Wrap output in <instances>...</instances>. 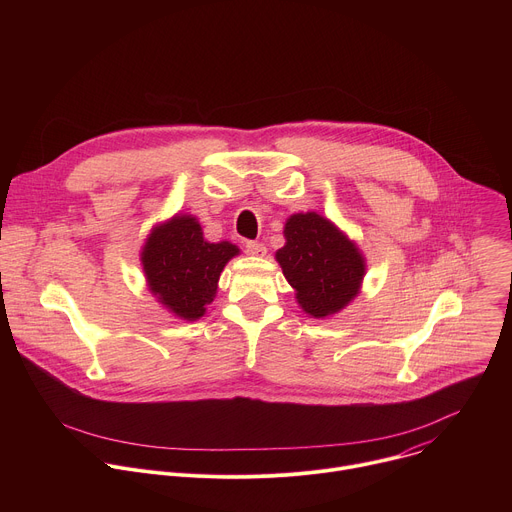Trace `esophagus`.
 I'll return each instance as SVG.
<instances>
[{
    "label": "esophagus",
    "instance_id": "34e87169",
    "mask_svg": "<svg viewBox=\"0 0 512 512\" xmlns=\"http://www.w3.org/2000/svg\"><path fill=\"white\" fill-rule=\"evenodd\" d=\"M245 251H247L249 255L263 257V255L267 253V247H265L263 243H259V241H247V243H245Z\"/></svg>",
    "mask_w": 512,
    "mask_h": 512
}]
</instances>
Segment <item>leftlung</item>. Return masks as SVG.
<instances>
[{
	"mask_svg": "<svg viewBox=\"0 0 512 512\" xmlns=\"http://www.w3.org/2000/svg\"><path fill=\"white\" fill-rule=\"evenodd\" d=\"M283 235L285 245L275 257L304 312L314 318L340 312L358 294L364 275L354 243L316 212L291 216Z\"/></svg>",
	"mask_w": 512,
	"mask_h": 512,
	"instance_id": "left-lung-1",
	"label": "left lung"
}]
</instances>
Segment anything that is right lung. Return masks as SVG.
Masks as SVG:
<instances>
[{
    "label": "right lung",
    "instance_id": "add662e5",
    "mask_svg": "<svg viewBox=\"0 0 512 512\" xmlns=\"http://www.w3.org/2000/svg\"><path fill=\"white\" fill-rule=\"evenodd\" d=\"M239 249L227 241L208 243L194 216H174L156 227L141 261L154 296L184 320H196L216 294V281Z\"/></svg>",
    "mask_w": 512,
    "mask_h": 512
}]
</instances>
